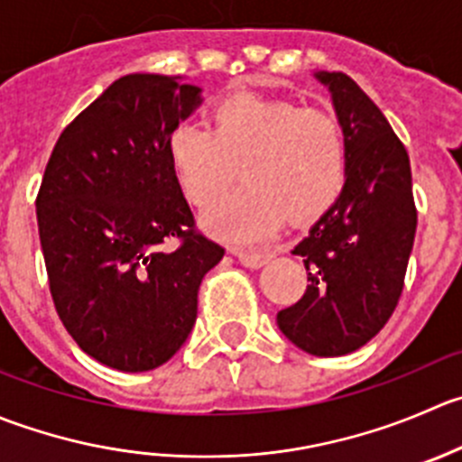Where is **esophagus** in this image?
<instances>
[{"instance_id": "obj_1", "label": "esophagus", "mask_w": 462, "mask_h": 462, "mask_svg": "<svg viewBox=\"0 0 462 462\" xmlns=\"http://www.w3.org/2000/svg\"><path fill=\"white\" fill-rule=\"evenodd\" d=\"M235 254L236 259L248 268H262L273 259V254L268 253V250H259V253L257 250H235Z\"/></svg>"}]
</instances>
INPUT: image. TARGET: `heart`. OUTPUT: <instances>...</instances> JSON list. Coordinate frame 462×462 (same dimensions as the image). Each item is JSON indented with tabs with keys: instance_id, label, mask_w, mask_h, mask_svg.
I'll list each match as a JSON object with an SVG mask.
<instances>
[{
	"instance_id": "heart-1",
	"label": "heart",
	"mask_w": 462,
	"mask_h": 462,
	"mask_svg": "<svg viewBox=\"0 0 462 462\" xmlns=\"http://www.w3.org/2000/svg\"><path fill=\"white\" fill-rule=\"evenodd\" d=\"M178 187L205 208L244 162L241 189L218 199L203 226L227 241H257L284 223L325 212L347 173V142L340 119L325 107H300L289 98L235 94L212 107L209 131L180 124L167 140Z\"/></svg>"
}]
</instances>
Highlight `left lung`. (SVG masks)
I'll use <instances>...</instances> for the list:
<instances>
[{
  "label": "left lung",
  "instance_id": "8db88e82",
  "mask_svg": "<svg viewBox=\"0 0 462 462\" xmlns=\"http://www.w3.org/2000/svg\"><path fill=\"white\" fill-rule=\"evenodd\" d=\"M347 142V173L331 208L293 248L307 291L277 313L282 334L313 356H343L382 331L404 289L418 212L411 162L382 110L347 74L316 71Z\"/></svg>",
  "mask_w": 462,
  "mask_h": 462
}]
</instances>
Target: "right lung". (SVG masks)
Masks as SVG:
<instances>
[{
	"mask_svg": "<svg viewBox=\"0 0 462 462\" xmlns=\"http://www.w3.org/2000/svg\"><path fill=\"white\" fill-rule=\"evenodd\" d=\"M200 103L203 89L180 76H122L62 131L44 169L35 209L53 304L80 350L107 368L167 364L194 329L205 273L226 253L191 230L167 158L171 131Z\"/></svg>",
	"mask_w": 462,
	"mask_h": 462,
	"instance_id": "add662e5",
	"label": "right lung"
}]
</instances>
